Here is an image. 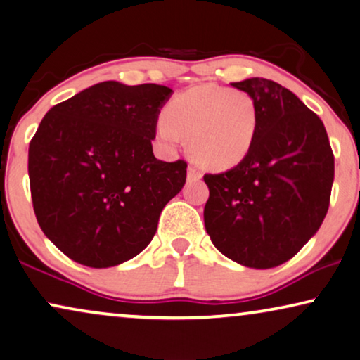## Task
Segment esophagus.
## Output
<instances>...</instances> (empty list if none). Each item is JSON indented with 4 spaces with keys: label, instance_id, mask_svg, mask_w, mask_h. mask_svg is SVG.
Instances as JSON below:
<instances>
[{
    "label": "esophagus",
    "instance_id": "esophagus-1",
    "mask_svg": "<svg viewBox=\"0 0 360 360\" xmlns=\"http://www.w3.org/2000/svg\"><path fill=\"white\" fill-rule=\"evenodd\" d=\"M187 179L189 181H200L202 179V173H200V169L197 168V166H189V168H187Z\"/></svg>",
    "mask_w": 360,
    "mask_h": 360
}]
</instances>
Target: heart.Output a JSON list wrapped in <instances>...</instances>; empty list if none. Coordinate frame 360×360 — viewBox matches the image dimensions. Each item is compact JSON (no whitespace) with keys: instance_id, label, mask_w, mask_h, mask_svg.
<instances>
[{"instance_id":"obj_1","label":"heart","mask_w":360,"mask_h":360,"mask_svg":"<svg viewBox=\"0 0 360 360\" xmlns=\"http://www.w3.org/2000/svg\"><path fill=\"white\" fill-rule=\"evenodd\" d=\"M168 120L158 134L169 143L189 139V153L209 169H229L250 153L257 130V108L250 94L220 86H195L166 105Z\"/></svg>"}]
</instances>
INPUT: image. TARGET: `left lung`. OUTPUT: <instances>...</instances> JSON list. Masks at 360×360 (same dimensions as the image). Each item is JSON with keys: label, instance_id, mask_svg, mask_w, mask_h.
<instances>
[{"label": "left lung", "instance_id": "8db88e82", "mask_svg": "<svg viewBox=\"0 0 360 360\" xmlns=\"http://www.w3.org/2000/svg\"><path fill=\"white\" fill-rule=\"evenodd\" d=\"M257 108L246 158L205 174V230L221 255L255 269L290 259L315 235L330 207L334 156L321 119L292 91L266 78L231 83Z\"/></svg>", "mask_w": 360, "mask_h": 360}]
</instances>
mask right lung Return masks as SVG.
<instances>
[{"label":"right lung","mask_w":360,"mask_h":360,"mask_svg":"<svg viewBox=\"0 0 360 360\" xmlns=\"http://www.w3.org/2000/svg\"><path fill=\"white\" fill-rule=\"evenodd\" d=\"M173 89L104 81L45 114L29 145L35 217L70 259L112 267L153 240L186 184L184 160H156L151 140Z\"/></svg>","instance_id":"add662e5"}]
</instances>
